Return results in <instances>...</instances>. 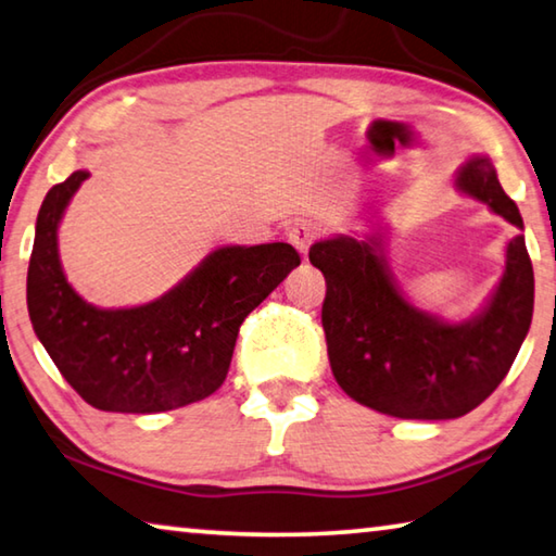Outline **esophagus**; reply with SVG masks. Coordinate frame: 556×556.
<instances>
[{
  "label": "esophagus",
  "mask_w": 556,
  "mask_h": 556,
  "mask_svg": "<svg viewBox=\"0 0 556 556\" xmlns=\"http://www.w3.org/2000/svg\"><path fill=\"white\" fill-rule=\"evenodd\" d=\"M287 240L292 242L299 252H302V257H306V252H309L312 242L316 240L314 225H309V223L292 225V227H289V232H287Z\"/></svg>",
  "instance_id": "34e87169"
}]
</instances>
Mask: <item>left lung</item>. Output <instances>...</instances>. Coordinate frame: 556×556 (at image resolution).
Returning a JSON list of instances; mask_svg holds the SVG:
<instances>
[{"instance_id": "1", "label": "left lung", "mask_w": 556, "mask_h": 556, "mask_svg": "<svg viewBox=\"0 0 556 556\" xmlns=\"http://www.w3.org/2000/svg\"><path fill=\"white\" fill-rule=\"evenodd\" d=\"M457 188L522 230L490 157L475 155ZM309 262L321 269V326L333 378L351 399L405 420H447L488 399L530 331L534 271L525 237L507 244L505 275L484 312L447 324L408 304L395 287L381 242L341 235L316 242Z\"/></svg>"}]
</instances>
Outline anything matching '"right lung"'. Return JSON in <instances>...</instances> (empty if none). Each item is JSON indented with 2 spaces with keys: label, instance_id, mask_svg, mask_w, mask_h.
Wrapping results in <instances>:
<instances>
[{
  "label": "right lung",
  "instance_id": "1",
  "mask_svg": "<svg viewBox=\"0 0 556 556\" xmlns=\"http://www.w3.org/2000/svg\"><path fill=\"white\" fill-rule=\"evenodd\" d=\"M88 170L54 185L41 202L26 275L29 319L61 376L111 413H161L223 386L237 333L254 306L299 267L287 242L223 247L178 287L134 309L86 304L64 277L56 230Z\"/></svg>",
  "mask_w": 556,
  "mask_h": 556
}]
</instances>
